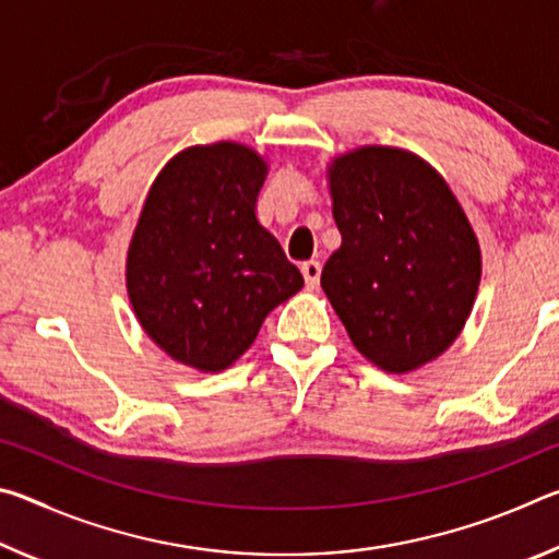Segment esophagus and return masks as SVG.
<instances>
[{
	"label": "esophagus",
	"instance_id": "1",
	"mask_svg": "<svg viewBox=\"0 0 559 559\" xmlns=\"http://www.w3.org/2000/svg\"><path fill=\"white\" fill-rule=\"evenodd\" d=\"M302 271V278H306V286L308 288H316L318 281H320V271H323V266H320V261H306L300 266Z\"/></svg>",
	"mask_w": 559,
	"mask_h": 559
}]
</instances>
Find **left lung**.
<instances>
[{
  "label": "left lung",
  "instance_id": "8db88e82",
  "mask_svg": "<svg viewBox=\"0 0 559 559\" xmlns=\"http://www.w3.org/2000/svg\"><path fill=\"white\" fill-rule=\"evenodd\" d=\"M343 246L320 286L370 362L402 374L459 337L480 281V249L437 169L396 147H359L330 167Z\"/></svg>",
  "mask_w": 559,
  "mask_h": 559
}]
</instances>
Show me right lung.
Returning <instances> with one entry per match:
<instances>
[{
	"label": "right lung",
	"instance_id": "1",
	"mask_svg": "<svg viewBox=\"0 0 559 559\" xmlns=\"http://www.w3.org/2000/svg\"><path fill=\"white\" fill-rule=\"evenodd\" d=\"M266 163L236 143L169 159L128 251V293L145 333L177 362L226 370L273 308L302 288L300 271L257 222Z\"/></svg>",
	"mask_w": 559,
	"mask_h": 559
}]
</instances>
